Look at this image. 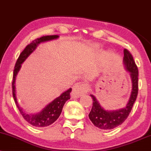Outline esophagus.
<instances>
[{
	"mask_svg": "<svg viewBox=\"0 0 151 151\" xmlns=\"http://www.w3.org/2000/svg\"><path fill=\"white\" fill-rule=\"evenodd\" d=\"M89 89V84L86 83H77L74 86L72 91V96L73 97H79L83 93H87Z\"/></svg>",
	"mask_w": 151,
	"mask_h": 151,
	"instance_id": "34e87169",
	"label": "esophagus"
}]
</instances>
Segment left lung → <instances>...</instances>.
Instances as JSON below:
<instances>
[{
    "label": "left lung",
    "mask_w": 151,
    "mask_h": 151,
    "mask_svg": "<svg viewBox=\"0 0 151 151\" xmlns=\"http://www.w3.org/2000/svg\"><path fill=\"white\" fill-rule=\"evenodd\" d=\"M124 65L128 72L132 81V91L130 96L129 102L126 107L116 110H105L101 106L96 97L90 94L93 99V104L91 111L89 114V119L93 124L99 129L104 130H110L122 124L129 116L130 112L136 101L138 91V67L135 63L133 58L128 50H124Z\"/></svg>",
    "instance_id": "left-lung-1"
}]
</instances>
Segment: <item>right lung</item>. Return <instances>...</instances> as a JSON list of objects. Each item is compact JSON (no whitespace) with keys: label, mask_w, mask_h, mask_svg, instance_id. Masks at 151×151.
<instances>
[{"label":"right lung","mask_w":151,"mask_h":151,"mask_svg":"<svg viewBox=\"0 0 151 151\" xmlns=\"http://www.w3.org/2000/svg\"><path fill=\"white\" fill-rule=\"evenodd\" d=\"M58 35H47L35 39L30 44L27 45L23 51L20 53V56L17 60L15 65L14 71H13V82H12L13 99H14L18 110L20 111V114L23 116L24 119L27 121L31 125L35 126V127H45V126H48L53 124L58 119L62 113V108H63L65 102L70 99V92L72 91V88L63 92L59 97L56 98L52 101L50 102L49 104L47 105L39 113L33 114H27L22 110V109L20 106V105L18 103V101H17L15 86V77H16L19 70L21 67L22 64L27 58V57L36 49L38 45L42 42H47V41L58 39Z\"/></svg>","instance_id":"obj_1"}]
</instances>
